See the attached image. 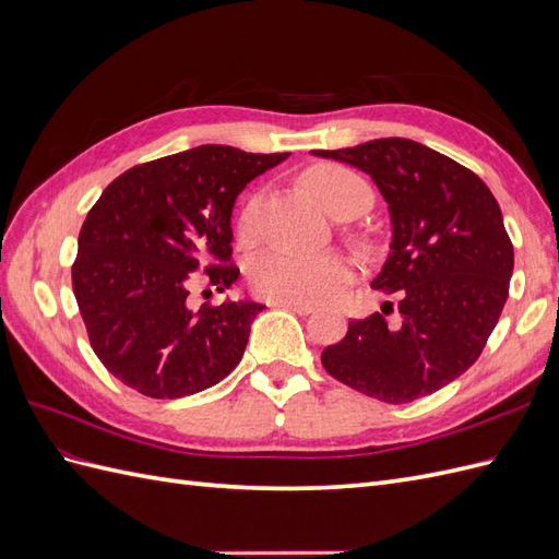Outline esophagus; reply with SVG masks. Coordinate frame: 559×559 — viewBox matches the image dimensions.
Wrapping results in <instances>:
<instances>
[{
  "label": "esophagus",
  "mask_w": 559,
  "mask_h": 559,
  "mask_svg": "<svg viewBox=\"0 0 559 559\" xmlns=\"http://www.w3.org/2000/svg\"><path fill=\"white\" fill-rule=\"evenodd\" d=\"M267 306L273 308H284V310H292L296 314H310L314 312V306L312 302H294V300H270Z\"/></svg>",
  "instance_id": "34e87169"
}]
</instances>
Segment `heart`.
Wrapping results in <instances>:
<instances>
[{"label": "heart", "instance_id": "obj_1", "mask_svg": "<svg viewBox=\"0 0 559 559\" xmlns=\"http://www.w3.org/2000/svg\"><path fill=\"white\" fill-rule=\"evenodd\" d=\"M308 189L331 214H341L370 200L368 183L352 170L335 163H321L302 175ZM261 195H251L238 216V233L249 238ZM251 289L267 300L319 302L333 298L354 280V263L345 253H294L284 249H270L249 265Z\"/></svg>", "mask_w": 559, "mask_h": 559}]
</instances>
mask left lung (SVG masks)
<instances>
[{"mask_svg":"<svg viewBox=\"0 0 559 559\" xmlns=\"http://www.w3.org/2000/svg\"><path fill=\"white\" fill-rule=\"evenodd\" d=\"M314 154L378 183L394 240L373 289L401 298L394 324L386 326V312L349 321L343 341L321 352V366L384 403L438 392L478 361L509 298L513 242L499 202L476 173L413 140Z\"/></svg>","mask_w":559,"mask_h":559,"instance_id":"8db88e82","label":"left lung"}]
</instances>
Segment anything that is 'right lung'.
I'll return each instance as SVG.
<instances>
[{
  "label": "right lung",
  "instance_id": "obj_1",
  "mask_svg": "<svg viewBox=\"0 0 559 559\" xmlns=\"http://www.w3.org/2000/svg\"><path fill=\"white\" fill-rule=\"evenodd\" d=\"M289 154L205 144L130 167L91 207L79 233L72 289L88 341L109 373L151 399H181L240 364L263 306L202 302L238 280L230 212L245 186Z\"/></svg>",
  "mask_w": 559,
  "mask_h": 559
}]
</instances>
